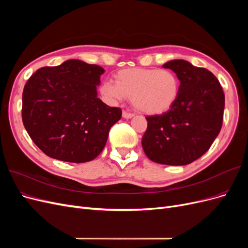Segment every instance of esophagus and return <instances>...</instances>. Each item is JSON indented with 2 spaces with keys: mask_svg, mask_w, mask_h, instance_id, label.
Segmentation results:
<instances>
[{
  "mask_svg": "<svg viewBox=\"0 0 248 248\" xmlns=\"http://www.w3.org/2000/svg\"><path fill=\"white\" fill-rule=\"evenodd\" d=\"M122 116H123L124 119H130V118H132L134 115L131 114V112H128V111H123V112H122Z\"/></svg>",
  "mask_w": 248,
  "mask_h": 248,
  "instance_id": "34e87169",
  "label": "esophagus"
}]
</instances>
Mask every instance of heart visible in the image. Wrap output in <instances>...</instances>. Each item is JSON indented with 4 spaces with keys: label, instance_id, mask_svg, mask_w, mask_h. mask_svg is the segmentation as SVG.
I'll return each instance as SVG.
<instances>
[{
    "label": "heart",
    "instance_id": "heart-1",
    "mask_svg": "<svg viewBox=\"0 0 248 248\" xmlns=\"http://www.w3.org/2000/svg\"><path fill=\"white\" fill-rule=\"evenodd\" d=\"M180 89V79L170 70L129 68L118 71L115 81L102 82L99 90L109 103L130 97L133 108L140 112L161 115L176 103Z\"/></svg>",
    "mask_w": 248,
    "mask_h": 248
}]
</instances>
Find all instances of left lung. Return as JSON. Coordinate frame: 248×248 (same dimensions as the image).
I'll list each match as a JSON object with an SVG mask.
<instances>
[{
	"mask_svg": "<svg viewBox=\"0 0 248 248\" xmlns=\"http://www.w3.org/2000/svg\"><path fill=\"white\" fill-rule=\"evenodd\" d=\"M162 67L177 74L181 89L170 110L146 117L141 146L150 160L185 166L204 155L218 136L224 94L218 79L206 68L184 60H172Z\"/></svg>",
	"mask_w": 248,
	"mask_h": 248,
	"instance_id": "left-lung-1",
	"label": "left lung"
}]
</instances>
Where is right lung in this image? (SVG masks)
<instances>
[{"mask_svg":"<svg viewBox=\"0 0 248 248\" xmlns=\"http://www.w3.org/2000/svg\"><path fill=\"white\" fill-rule=\"evenodd\" d=\"M104 69L79 60L42 67L22 92V123L34 144L58 160L81 163L98 156L122 116L97 97Z\"/></svg>","mask_w":248,"mask_h":248,"instance_id":"add662e5","label":"right lung"}]
</instances>
